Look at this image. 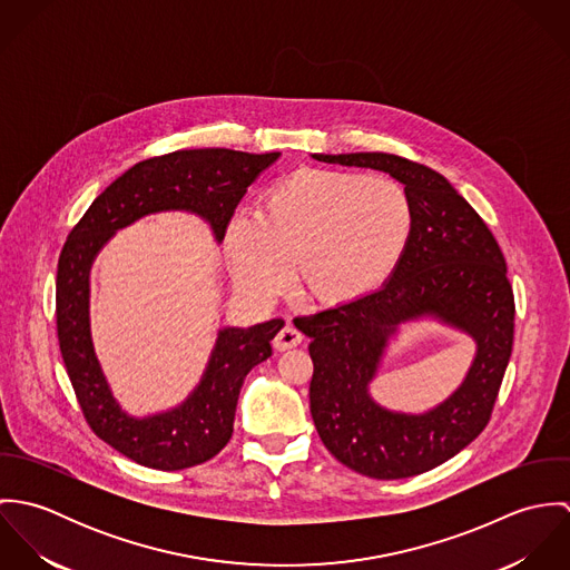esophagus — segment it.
Returning <instances> with one entry per match:
<instances>
[{
    "instance_id": "34e87169",
    "label": "esophagus",
    "mask_w": 570,
    "mask_h": 570,
    "mask_svg": "<svg viewBox=\"0 0 570 570\" xmlns=\"http://www.w3.org/2000/svg\"><path fill=\"white\" fill-rule=\"evenodd\" d=\"M303 342V333L294 325H285L274 337V348L278 351H287V348H294Z\"/></svg>"
}]
</instances>
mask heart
<instances>
[{
	"instance_id": "heart-1",
	"label": "heart",
	"mask_w": 570,
	"mask_h": 570,
	"mask_svg": "<svg viewBox=\"0 0 570 570\" xmlns=\"http://www.w3.org/2000/svg\"><path fill=\"white\" fill-rule=\"evenodd\" d=\"M412 233L414 208L400 181L303 168L269 188L263 213L233 215L226 252L249 298H274L301 256V281L316 298L353 301L395 274Z\"/></svg>"
}]
</instances>
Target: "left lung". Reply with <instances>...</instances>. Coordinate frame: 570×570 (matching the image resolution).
<instances>
[{
    "instance_id": "obj_1",
    "label": "left lung",
    "mask_w": 570,
    "mask_h": 570,
    "mask_svg": "<svg viewBox=\"0 0 570 570\" xmlns=\"http://www.w3.org/2000/svg\"><path fill=\"white\" fill-rule=\"evenodd\" d=\"M312 158L389 173L404 184L414 208L406 256L380 289L294 321L312 337L309 407L326 450L368 479H410L456 456L488 425L513 344L507 263L485 222L441 173L391 154ZM421 320L475 340L469 375L430 411L382 407L370 395V382L390 340Z\"/></svg>"
}]
</instances>
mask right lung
<instances>
[{"label": "right lung", "instance_id": "obj_1", "mask_svg": "<svg viewBox=\"0 0 570 570\" xmlns=\"http://www.w3.org/2000/svg\"><path fill=\"white\" fill-rule=\"evenodd\" d=\"M281 158L233 149H190L145 160L125 170L87 208L70 233L57 269V333L61 355L89 428L127 459L175 472L210 461L233 436L245 375L272 355L283 328L222 326L206 371L193 393L164 412L134 416L118 404L91 342L89 272L105 244L122 228L158 213H190L204 219L217 244L247 186Z\"/></svg>", "mask_w": 570, "mask_h": 570}]
</instances>
